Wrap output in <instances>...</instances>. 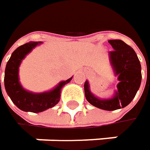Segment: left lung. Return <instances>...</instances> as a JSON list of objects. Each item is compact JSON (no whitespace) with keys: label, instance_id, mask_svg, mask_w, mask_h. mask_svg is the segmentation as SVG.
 Instances as JSON below:
<instances>
[{"label":"left lung","instance_id":"8db88e82","mask_svg":"<svg viewBox=\"0 0 150 150\" xmlns=\"http://www.w3.org/2000/svg\"><path fill=\"white\" fill-rule=\"evenodd\" d=\"M108 42L114 50L110 51V58L119 81L115 96L111 100H100L94 97L89 90L88 81L84 83V90L86 99L91 105L102 110L114 111L125 107L134 99L140 88L142 73L139 59L132 48L119 39Z\"/></svg>","mask_w":150,"mask_h":150}]
</instances>
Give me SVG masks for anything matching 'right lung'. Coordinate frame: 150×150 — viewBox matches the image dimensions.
<instances>
[{"instance_id": "obj_1", "label": "right lung", "mask_w": 150, "mask_h": 150, "mask_svg": "<svg viewBox=\"0 0 150 150\" xmlns=\"http://www.w3.org/2000/svg\"><path fill=\"white\" fill-rule=\"evenodd\" d=\"M38 44V42H29L17 48L7 62L4 77L7 93L14 105L24 112L35 113L44 112L59 102L62 88L72 79L71 77L67 81H62L52 91L42 93H33L21 87L19 82V66L21 60Z\"/></svg>"}]
</instances>
